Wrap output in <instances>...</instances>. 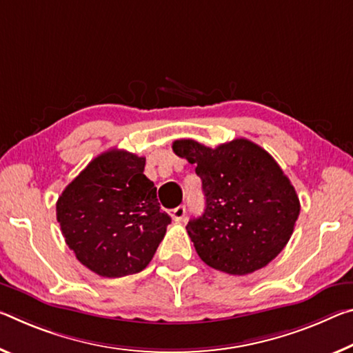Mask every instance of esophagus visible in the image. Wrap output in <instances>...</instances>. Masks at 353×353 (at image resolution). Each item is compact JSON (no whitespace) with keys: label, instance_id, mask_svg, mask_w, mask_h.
Masks as SVG:
<instances>
[{"label":"esophagus","instance_id":"esophagus-1","mask_svg":"<svg viewBox=\"0 0 353 353\" xmlns=\"http://www.w3.org/2000/svg\"><path fill=\"white\" fill-rule=\"evenodd\" d=\"M185 214H187L185 205H179V207H176V209L170 210V215H171L172 218H174L176 221H181V220H183V218H185Z\"/></svg>","mask_w":353,"mask_h":353}]
</instances>
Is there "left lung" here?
<instances>
[{"instance_id":"left-lung-1","label":"left lung","mask_w":353,"mask_h":353,"mask_svg":"<svg viewBox=\"0 0 353 353\" xmlns=\"http://www.w3.org/2000/svg\"><path fill=\"white\" fill-rule=\"evenodd\" d=\"M172 150L196 163L203 181L204 214L187 225L201 259L239 276L275 259L292 236L300 201L273 157L245 138L215 149L176 139Z\"/></svg>"}]
</instances>
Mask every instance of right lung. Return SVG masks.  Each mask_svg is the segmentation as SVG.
Listing matches in <instances>:
<instances>
[{
	"mask_svg": "<svg viewBox=\"0 0 353 353\" xmlns=\"http://www.w3.org/2000/svg\"><path fill=\"white\" fill-rule=\"evenodd\" d=\"M146 159L110 149L96 157L56 203V220L77 259L105 278L144 270L171 216L160 210Z\"/></svg>",
	"mask_w": 353,
	"mask_h": 353,
	"instance_id": "add662e5",
	"label": "right lung"
}]
</instances>
